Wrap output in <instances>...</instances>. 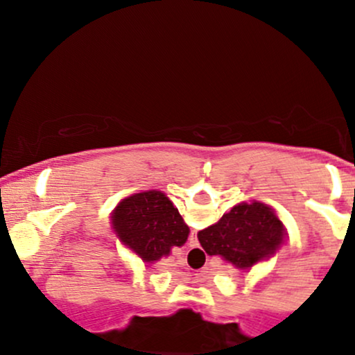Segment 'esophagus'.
<instances>
[{
	"instance_id": "34e87169",
	"label": "esophagus",
	"mask_w": 355,
	"mask_h": 355,
	"mask_svg": "<svg viewBox=\"0 0 355 355\" xmlns=\"http://www.w3.org/2000/svg\"><path fill=\"white\" fill-rule=\"evenodd\" d=\"M189 245L190 247H197L198 245V239H197V232L191 230L190 237H189Z\"/></svg>"
}]
</instances>
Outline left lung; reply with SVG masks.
Masks as SVG:
<instances>
[{"label":"left lung","mask_w":355,"mask_h":355,"mask_svg":"<svg viewBox=\"0 0 355 355\" xmlns=\"http://www.w3.org/2000/svg\"><path fill=\"white\" fill-rule=\"evenodd\" d=\"M113 227L125 245L146 262L170 254L189 239V227L166 195L148 190L125 198L113 211Z\"/></svg>","instance_id":"obj_1"}]
</instances>
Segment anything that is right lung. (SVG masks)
I'll list each match as a JSON object with an SVG mask.
<instances>
[{"mask_svg": "<svg viewBox=\"0 0 355 355\" xmlns=\"http://www.w3.org/2000/svg\"><path fill=\"white\" fill-rule=\"evenodd\" d=\"M284 225L270 207L242 202L215 225L198 232L200 245L209 255H222L239 268H250L279 248Z\"/></svg>", "mask_w": 355, "mask_h": 355, "instance_id": "1", "label": "right lung"}]
</instances>
